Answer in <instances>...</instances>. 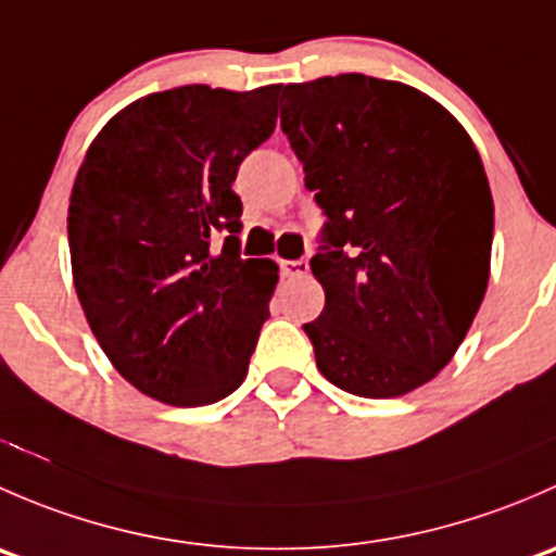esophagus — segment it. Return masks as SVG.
<instances>
[{
	"instance_id": "1",
	"label": "esophagus",
	"mask_w": 556,
	"mask_h": 556,
	"mask_svg": "<svg viewBox=\"0 0 556 556\" xmlns=\"http://www.w3.org/2000/svg\"><path fill=\"white\" fill-rule=\"evenodd\" d=\"M279 268H282V277L288 279H301L309 274V263H306L304 257H301V261H282Z\"/></svg>"
}]
</instances>
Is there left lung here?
Here are the masks:
<instances>
[{
	"label": "left lung",
	"mask_w": 556,
	"mask_h": 556,
	"mask_svg": "<svg viewBox=\"0 0 556 556\" xmlns=\"http://www.w3.org/2000/svg\"><path fill=\"white\" fill-rule=\"evenodd\" d=\"M282 131L325 212L304 330L330 384L417 390L452 361L490 282V182L468 131L428 93L368 75L282 91Z\"/></svg>",
	"instance_id": "8db88e82"
}]
</instances>
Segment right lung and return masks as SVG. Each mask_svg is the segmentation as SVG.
Returning a JSON list of instances; mask_svg holds the SVG:
<instances>
[{
	"label": "right lung",
	"mask_w": 556,
	"mask_h": 556,
	"mask_svg": "<svg viewBox=\"0 0 556 556\" xmlns=\"http://www.w3.org/2000/svg\"><path fill=\"white\" fill-rule=\"evenodd\" d=\"M279 86L150 93L97 134L70 195L72 279L115 371L169 406L244 382L279 266L239 255V164L271 137ZM229 233L212 253L215 232Z\"/></svg>",
	"instance_id": "add662e5"
}]
</instances>
